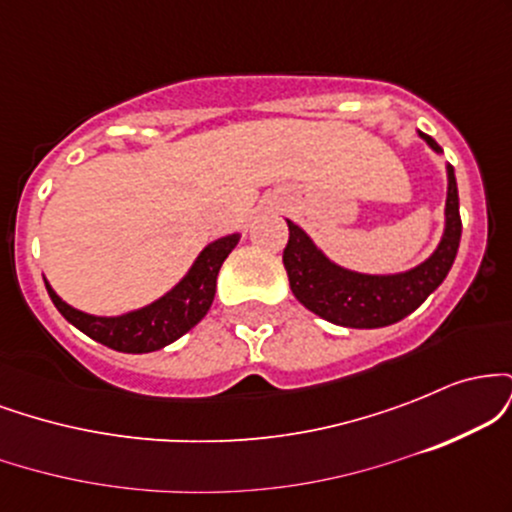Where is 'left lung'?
<instances>
[{"instance_id": "left-lung-1", "label": "left lung", "mask_w": 512, "mask_h": 512, "mask_svg": "<svg viewBox=\"0 0 512 512\" xmlns=\"http://www.w3.org/2000/svg\"><path fill=\"white\" fill-rule=\"evenodd\" d=\"M433 151L436 139L419 132ZM462 219L457 197L455 170L448 166V202H445V233L438 250L419 267L404 274L370 276L337 267L315 248L296 223L289 221V243L284 248V267L293 296L315 315L342 327L373 330L399 322L414 313L433 291L443 284L457 248H460Z\"/></svg>"}]
</instances>
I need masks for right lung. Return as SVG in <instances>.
<instances>
[{
  "label": "right lung",
  "mask_w": 512,
  "mask_h": 512,
  "mask_svg": "<svg viewBox=\"0 0 512 512\" xmlns=\"http://www.w3.org/2000/svg\"><path fill=\"white\" fill-rule=\"evenodd\" d=\"M238 240V233L214 240L202 250V255L192 264L190 272L173 291L142 310H134V313L120 317H96L81 313V310L64 303L50 289V284L45 286H48L55 308L67 317V322H72L76 330L110 346V349L122 351V354H149V351H158L163 346L173 344L175 339L190 332L209 313L216 293V276H219V269L228 252L238 245Z\"/></svg>",
  "instance_id": "right-lung-1"
}]
</instances>
